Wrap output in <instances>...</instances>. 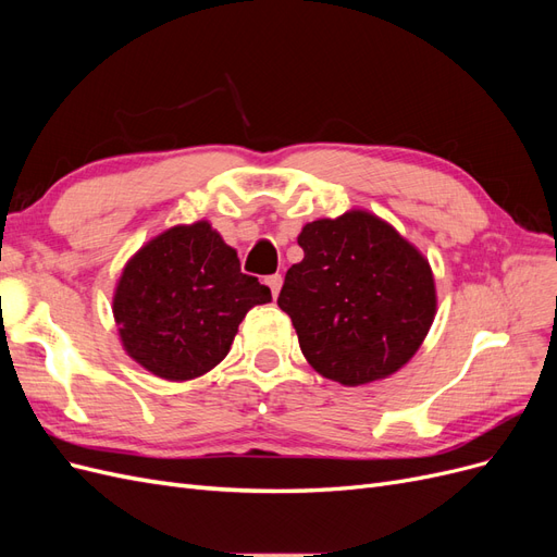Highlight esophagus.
Instances as JSON below:
<instances>
[{
	"mask_svg": "<svg viewBox=\"0 0 557 557\" xmlns=\"http://www.w3.org/2000/svg\"><path fill=\"white\" fill-rule=\"evenodd\" d=\"M267 285H269V290H272V295L274 297H278V293H281V285H283V276L281 274H272V276H267V281H264Z\"/></svg>",
	"mask_w": 557,
	"mask_h": 557,
	"instance_id": "obj_1",
	"label": "esophagus"
}]
</instances>
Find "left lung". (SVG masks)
I'll return each mask as SVG.
<instances>
[{
  "label": "left lung",
  "instance_id": "obj_1",
  "mask_svg": "<svg viewBox=\"0 0 557 557\" xmlns=\"http://www.w3.org/2000/svg\"><path fill=\"white\" fill-rule=\"evenodd\" d=\"M297 244L305 258L285 274L278 307L307 362L348 387L399 372L436 313L428 258L364 209L307 223Z\"/></svg>",
  "mask_w": 557,
  "mask_h": 557
}]
</instances>
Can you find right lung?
<instances>
[{
  "mask_svg": "<svg viewBox=\"0 0 557 557\" xmlns=\"http://www.w3.org/2000/svg\"><path fill=\"white\" fill-rule=\"evenodd\" d=\"M272 290L242 274L237 250L209 221L146 242L115 283L113 318L127 356L164 381H193L221 362L246 311Z\"/></svg>",
  "mask_w": 557,
  "mask_h": 557,
  "instance_id": "1",
  "label": "right lung"
}]
</instances>
